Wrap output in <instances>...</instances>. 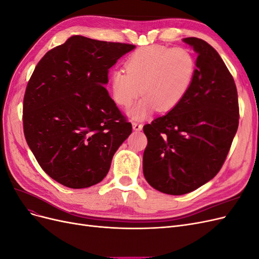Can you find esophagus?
I'll return each instance as SVG.
<instances>
[{"instance_id": "34e87169", "label": "esophagus", "mask_w": 259, "mask_h": 259, "mask_svg": "<svg viewBox=\"0 0 259 259\" xmlns=\"http://www.w3.org/2000/svg\"><path fill=\"white\" fill-rule=\"evenodd\" d=\"M132 125H133V130H134V131L139 132V131H142V130H143V124H142V123L133 122V123H132Z\"/></svg>"}]
</instances>
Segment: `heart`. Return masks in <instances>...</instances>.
<instances>
[{"label": "heart", "instance_id": "obj_1", "mask_svg": "<svg viewBox=\"0 0 259 259\" xmlns=\"http://www.w3.org/2000/svg\"><path fill=\"white\" fill-rule=\"evenodd\" d=\"M195 73V59L185 49L150 45L133 53L125 70L111 74V97L116 105L130 107L140 93L145 97L130 111L135 120H143L155 109L173 110L189 92Z\"/></svg>", "mask_w": 259, "mask_h": 259}]
</instances>
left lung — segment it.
Instances as JSON below:
<instances>
[{
	"instance_id": "obj_1",
	"label": "left lung",
	"mask_w": 259,
	"mask_h": 259,
	"mask_svg": "<svg viewBox=\"0 0 259 259\" xmlns=\"http://www.w3.org/2000/svg\"><path fill=\"white\" fill-rule=\"evenodd\" d=\"M183 41L198 54L191 88L173 110L144 126L145 178L171 195L189 193L217 175L239 126L236 83L222 57L201 38Z\"/></svg>"
}]
</instances>
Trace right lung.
I'll list each match as a JSON object with an SVG mask.
<instances>
[{
    "label": "right lung",
    "mask_w": 259,
    "mask_h": 259,
    "mask_svg": "<svg viewBox=\"0 0 259 259\" xmlns=\"http://www.w3.org/2000/svg\"><path fill=\"white\" fill-rule=\"evenodd\" d=\"M135 45L73 35L38 61L23 97L27 144L51 178L72 189L96 185L132 124L105 85L117 59Z\"/></svg>",
    "instance_id": "add662e5"
}]
</instances>
